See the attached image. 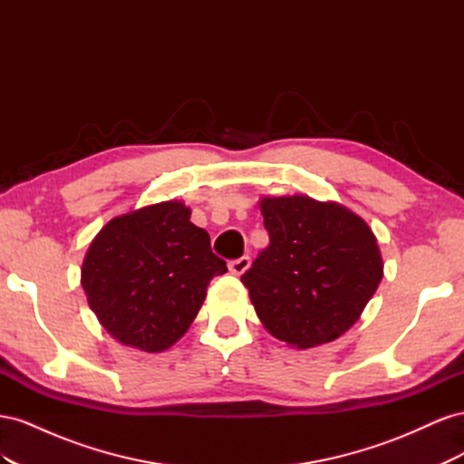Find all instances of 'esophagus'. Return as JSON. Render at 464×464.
<instances>
[{"mask_svg":"<svg viewBox=\"0 0 464 464\" xmlns=\"http://www.w3.org/2000/svg\"><path fill=\"white\" fill-rule=\"evenodd\" d=\"M228 269H230V273L236 275V276L244 275V273L249 269V257L244 256V257H240V259L230 261V263H228Z\"/></svg>","mask_w":464,"mask_h":464,"instance_id":"esophagus-1","label":"esophagus"}]
</instances>
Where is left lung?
Returning <instances> with one entry per match:
<instances>
[{"mask_svg": "<svg viewBox=\"0 0 464 464\" xmlns=\"http://www.w3.org/2000/svg\"><path fill=\"white\" fill-rule=\"evenodd\" d=\"M271 244L242 275L263 327L292 348H314L360 319L383 278L368 222L310 195L261 198Z\"/></svg>", "mask_w": 464, "mask_h": 464, "instance_id": "obj_1", "label": "left lung"}]
</instances>
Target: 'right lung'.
<instances>
[{
    "mask_svg": "<svg viewBox=\"0 0 464 464\" xmlns=\"http://www.w3.org/2000/svg\"><path fill=\"white\" fill-rule=\"evenodd\" d=\"M189 218L191 208L170 199L118 215L94 236L81 286L118 343L164 353L199 314L210 278L228 271Z\"/></svg>",
    "mask_w": 464,
    "mask_h": 464,
    "instance_id": "obj_1",
    "label": "right lung"
}]
</instances>
